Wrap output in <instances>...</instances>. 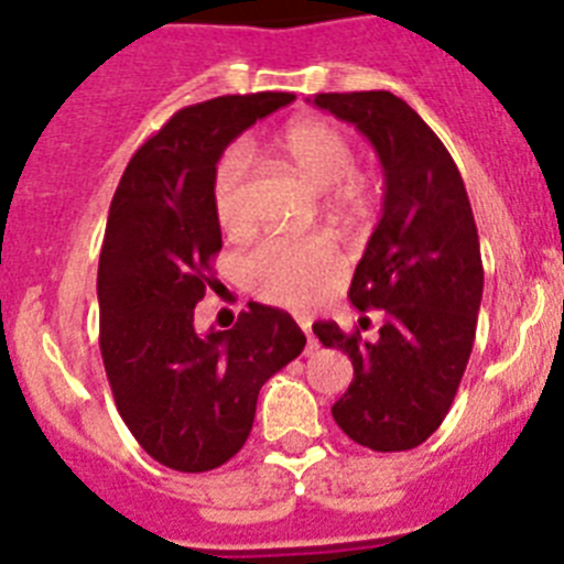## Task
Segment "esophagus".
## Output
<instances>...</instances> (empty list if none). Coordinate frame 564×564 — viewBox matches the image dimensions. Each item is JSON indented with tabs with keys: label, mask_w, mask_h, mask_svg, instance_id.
<instances>
[{
	"label": "esophagus",
	"mask_w": 564,
	"mask_h": 564,
	"mask_svg": "<svg viewBox=\"0 0 564 564\" xmlns=\"http://www.w3.org/2000/svg\"><path fill=\"white\" fill-rule=\"evenodd\" d=\"M296 322H299V327H302V330H305V336H307V352H313L318 347V344H316V338H313V333H311V318L299 316Z\"/></svg>",
	"instance_id": "esophagus-1"
}]
</instances>
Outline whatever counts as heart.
I'll return each mask as SVG.
<instances>
[{
	"instance_id": "heart-1",
	"label": "heart",
	"mask_w": 564,
	"mask_h": 564,
	"mask_svg": "<svg viewBox=\"0 0 564 564\" xmlns=\"http://www.w3.org/2000/svg\"><path fill=\"white\" fill-rule=\"evenodd\" d=\"M279 147L288 161L318 188H333V203L344 212L364 206V181L356 169V147L338 127L325 121H299L285 129ZM251 149L237 141L223 149L214 163L212 203L223 231L246 234L251 228L248 208ZM246 282L257 296L285 307H313L330 296L344 276L336 246L325 237H273L248 253Z\"/></svg>"
}]
</instances>
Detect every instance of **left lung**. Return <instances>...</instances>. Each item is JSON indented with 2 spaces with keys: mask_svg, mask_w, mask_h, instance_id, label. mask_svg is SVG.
Segmentation results:
<instances>
[{
  "mask_svg": "<svg viewBox=\"0 0 564 564\" xmlns=\"http://www.w3.org/2000/svg\"><path fill=\"white\" fill-rule=\"evenodd\" d=\"M318 109L352 123L383 169V208L356 265L350 302L383 325L361 338L316 322L325 347L347 352L352 381L333 403L347 437L372 452L421 446L449 412L475 344L482 259L475 214L452 154L421 115L387 89L318 93Z\"/></svg>",
  "mask_w": 564,
  "mask_h": 564,
  "instance_id": "left-lung-1",
  "label": "left lung"
}]
</instances>
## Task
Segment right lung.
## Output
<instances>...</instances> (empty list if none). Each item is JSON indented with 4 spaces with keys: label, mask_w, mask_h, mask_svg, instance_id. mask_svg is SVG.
<instances>
[{
    "label": "right lung",
    "mask_w": 564,
    "mask_h": 564,
    "mask_svg": "<svg viewBox=\"0 0 564 564\" xmlns=\"http://www.w3.org/2000/svg\"><path fill=\"white\" fill-rule=\"evenodd\" d=\"M291 93L223 96L174 112L132 154L98 262L101 356L115 406L147 455L212 471L248 441L262 383L305 350L279 307L251 302L231 330L197 333L223 234L212 203L223 149Z\"/></svg>",
    "instance_id": "1"
}]
</instances>
